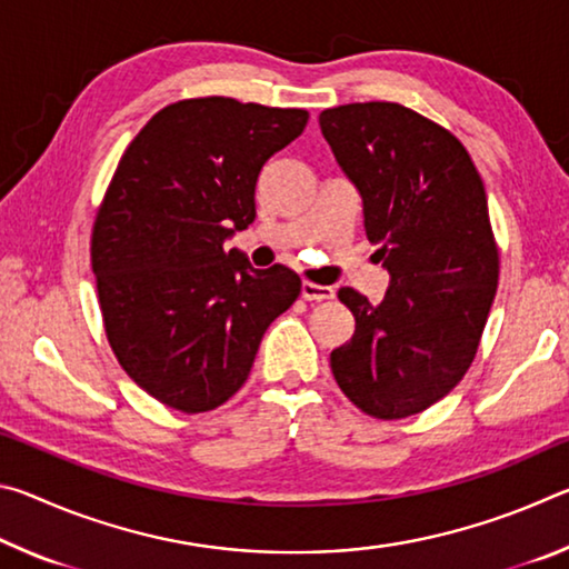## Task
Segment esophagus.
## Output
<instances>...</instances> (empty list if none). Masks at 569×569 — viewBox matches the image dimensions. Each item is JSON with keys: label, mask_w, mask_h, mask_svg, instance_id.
I'll return each instance as SVG.
<instances>
[{"label": "esophagus", "mask_w": 569, "mask_h": 569, "mask_svg": "<svg viewBox=\"0 0 569 569\" xmlns=\"http://www.w3.org/2000/svg\"><path fill=\"white\" fill-rule=\"evenodd\" d=\"M301 296L306 298V301H329V298H333V288L303 281L301 283Z\"/></svg>", "instance_id": "1"}]
</instances>
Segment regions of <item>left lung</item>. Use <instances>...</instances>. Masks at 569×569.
Here are the masks:
<instances>
[{"label": "left lung", "mask_w": 569, "mask_h": 569, "mask_svg": "<svg viewBox=\"0 0 569 569\" xmlns=\"http://www.w3.org/2000/svg\"><path fill=\"white\" fill-rule=\"evenodd\" d=\"M319 124L391 276L379 306L339 291L356 331L331 351V371L369 417H411L465 377L495 301L499 253L485 182L455 134L403 104H339Z\"/></svg>", "instance_id": "1"}]
</instances>
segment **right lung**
Here are the masks:
<instances>
[{"instance_id":"add662e5","label":"right lung","mask_w":569,"mask_h":569,"mask_svg":"<svg viewBox=\"0 0 569 569\" xmlns=\"http://www.w3.org/2000/svg\"><path fill=\"white\" fill-rule=\"evenodd\" d=\"M306 122V110L180 100L118 162L90 248L104 333L128 377L170 409L233 397L266 329L301 293L291 268L258 271L223 246L253 223L261 168Z\"/></svg>"}]
</instances>
